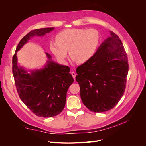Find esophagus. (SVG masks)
<instances>
[{"label": "esophagus", "mask_w": 146, "mask_h": 146, "mask_svg": "<svg viewBox=\"0 0 146 146\" xmlns=\"http://www.w3.org/2000/svg\"><path fill=\"white\" fill-rule=\"evenodd\" d=\"M71 75H72V76L73 78H74V80H76V74L74 72H71Z\"/></svg>", "instance_id": "1"}]
</instances>
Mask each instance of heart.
<instances>
[{"label":"heart","instance_id":"obj_1","mask_svg":"<svg viewBox=\"0 0 146 146\" xmlns=\"http://www.w3.org/2000/svg\"><path fill=\"white\" fill-rule=\"evenodd\" d=\"M55 39V42H50L49 48L60 62H66L69 51L73 61L83 63L95 54L100 36L94 29H68L58 33Z\"/></svg>","mask_w":146,"mask_h":146}]
</instances>
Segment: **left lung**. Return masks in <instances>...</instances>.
Returning a JSON list of instances; mask_svg holds the SVG:
<instances>
[{"label": "left lung", "mask_w": 146, "mask_h": 146, "mask_svg": "<svg viewBox=\"0 0 146 146\" xmlns=\"http://www.w3.org/2000/svg\"><path fill=\"white\" fill-rule=\"evenodd\" d=\"M110 33L94 56L76 70L81 99L94 113L113 108L125 91L129 71L127 54L117 35Z\"/></svg>", "instance_id": "left-lung-1"}]
</instances>
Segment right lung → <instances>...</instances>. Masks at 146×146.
Masks as SVG:
<instances>
[{
  "instance_id": "right-lung-1",
  "label": "right lung",
  "mask_w": 146,
  "mask_h": 146,
  "mask_svg": "<svg viewBox=\"0 0 146 146\" xmlns=\"http://www.w3.org/2000/svg\"><path fill=\"white\" fill-rule=\"evenodd\" d=\"M48 27L32 30L19 42L13 57V74L21 100L38 116L50 117L59 114L64 108L66 94L74 82L70 68L55 62L48 53L42 68L26 70L18 63L17 52L34 36H44L54 30Z\"/></svg>"
}]
</instances>
